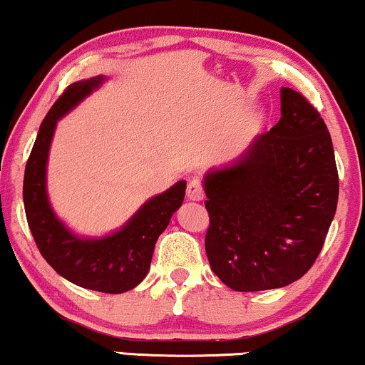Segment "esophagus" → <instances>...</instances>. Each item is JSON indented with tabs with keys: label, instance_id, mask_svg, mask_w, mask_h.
I'll return each instance as SVG.
<instances>
[{
	"label": "esophagus",
	"instance_id": "esophagus-1",
	"mask_svg": "<svg viewBox=\"0 0 365 365\" xmlns=\"http://www.w3.org/2000/svg\"><path fill=\"white\" fill-rule=\"evenodd\" d=\"M187 199L199 202L204 199V188H202V182L199 178H192L187 185Z\"/></svg>",
	"mask_w": 365,
	"mask_h": 365
}]
</instances>
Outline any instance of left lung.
I'll return each mask as SVG.
<instances>
[{"label": "left lung", "instance_id": "1", "mask_svg": "<svg viewBox=\"0 0 365 365\" xmlns=\"http://www.w3.org/2000/svg\"><path fill=\"white\" fill-rule=\"evenodd\" d=\"M210 269L238 292L296 282L322 252L336 212L330 133L301 93L280 88V120L235 161L204 175Z\"/></svg>", "mask_w": 365, "mask_h": 365}]
</instances>
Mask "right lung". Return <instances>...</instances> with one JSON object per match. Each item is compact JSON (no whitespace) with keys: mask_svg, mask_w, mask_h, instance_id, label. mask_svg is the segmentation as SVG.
Segmentation results:
<instances>
[{"mask_svg":"<svg viewBox=\"0 0 365 365\" xmlns=\"http://www.w3.org/2000/svg\"><path fill=\"white\" fill-rule=\"evenodd\" d=\"M105 81L107 76H93L73 83L52 105L25 166L24 204L38 252L61 277L91 291L120 294L148 275L158 236L183 204L187 182L180 180L148 199L125 225L105 236H80L57 217L47 192V161L57 122Z\"/></svg>","mask_w":365,"mask_h":365,"instance_id":"add662e5","label":"right lung"}]
</instances>
